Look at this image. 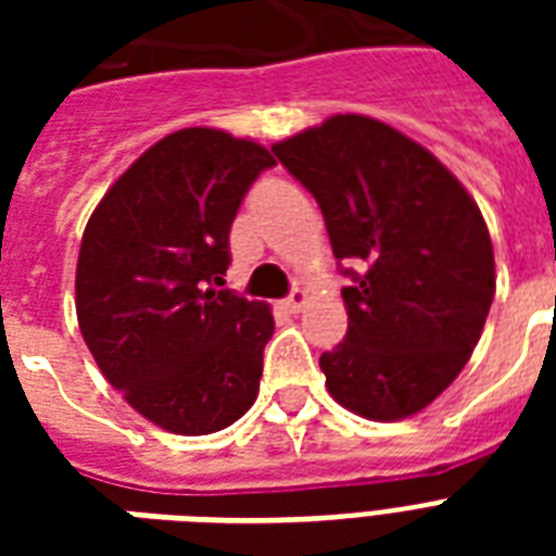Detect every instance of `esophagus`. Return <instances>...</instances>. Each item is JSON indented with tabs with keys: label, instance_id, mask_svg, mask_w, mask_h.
Listing matches in <instances>:
<instances>
[{
	"label": "esophagus",
	"instance_id": "esophagus-1",
	"mask_svg": "<svg viewBox=\"0 0 556 556\" xmlns=\"http://www.w3.org/2000/svg\"><path fill=\"white\" fill-rule=\"evenodd\" d=\"M305 303H308V294H305L303 288H294V291H291V294H288V300H286V308L291 314H300L305 308Z\"/></svg>",
	"mask_w": 556,
	"mask_h": 556
}]
</instances>
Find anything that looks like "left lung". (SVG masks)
<instances>
[{
	"mask_svg": "<svg viewBox=\"0 0 556 556\" xmlns=\"http://www.w3.org/2000/svg\"><path fill=\"white\" fill-rule=\"evenodd\" d=\"M312 192L331 251L355 262L349 331L323 352L329 395L369 421H401L458 378L496 291L482 210L421 143L366 115H331L270 147Z\"/></svg>",
	"mask_w": 556,
	"mask_h": 556,
	"instance_id": "1",
	"label": "left lung"
}]
</instances>
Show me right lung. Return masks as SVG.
<instances>
[{
  "label": "right lung",
  "mask_w": 556,
  "mask_h": 556,
  "mask_svg": "<svg viewBox=\"0 0 556 556\" xmlns=\"http://www.w3.org/2000/svg\"><path fill=\"white\" fill-rule=\"evenodd\" d=\"M274 164L251 138L178 129L109 187L83 230V340L126 404L161 430L218 432L256 401L274 317L216 286L236 210Z\"/></svg>",
  "instance_id": "1"
}]
</instances>
